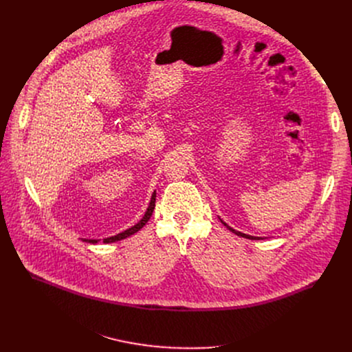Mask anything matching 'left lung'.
Instances as JSON below:
<instances>
[{
  "label": "left lung",
  "mask_w": 352,
  "mask_h": 352,
  "mask_svg": "<svg viewBox=\"0 0 352 352\" xmlns=\"http://www.w3.org/2000/svg\"><path fill=\"white\" fill-rule=\"evenodd\" d=\"M220 221H221V223H223V224H224V226H226V227H227V228H228V230H230V231H231V232H234V234H235V235H238V236H242V238H248V239H263V238H262V236H252V235H248V234H243V232H239V231H236V230H234V228H231V227H230V226H228V224H226V223H224V221H223V220H221V219H220Z\"/></svg>",
  "instance_id": "8db88e82"
}]
</instances>
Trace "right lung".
Masks as SVG:
<instances>
[{
	"label": "right lung",
	"instance_id": "right-lung-1",
	"mask_svg": "<svg viewBox=\"0 0 352 352\" xmlns=\"http://www.w3.org/2000/svg\"><path fill=\"white\" fill-rule=\"evenodd\" d=\"M155 206H156V190L153 192V195H152V199H150V204H148V208H147V210H146V213H144V216L142 217V220L138 223V224H135L133 227H131V228H128V230H125V231H122V232H120V234H117V235H114V236H109V238H104L103 239V242L104 243H111V242H117V241H121V239H125V238H128V236H131V235H133L135 232H138L147 221H148V219H150V216H152V213H153V210H155ZM83 241H86V242H89V243H97L100 239H83Z\"/></svg>",
	"mask_w": 352,
	"mask_h": 352
}]
</instances>
